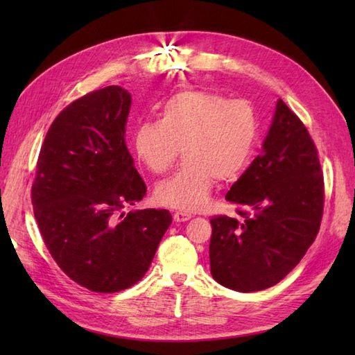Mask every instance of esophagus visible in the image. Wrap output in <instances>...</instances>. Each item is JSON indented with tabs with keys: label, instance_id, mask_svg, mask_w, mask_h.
I'll list each match as a JSON object with an SVG mask.
<instances>
[{
	"label": "esophagus",
	"instance_id": "1",
	"mask_svg": "<svg viewBox=\"0 0 355 355\" xmlns=\"http://www.w3.org/2000/svg\"><path fill=\"white\" fill-rule=\"evenodd\" d=\"M191 218H192L191 214H186V212H175V214H173V221H175V223L189 221Z\"/></svg>",
	"mask_w": 355,
	"mask_h": 355
}]
</instances>
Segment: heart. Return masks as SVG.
I'll use <instances>...</instances> for the list:
<instances>
[{
  "label": "heart",
  "instance_id": "obj_1",
  "mask_svg": "<svg viewBox=\"0 0 355 355\" xmlns=\"http://www.w3.org/2000/svg\"><path fill=\"white\" fill-rule=\"evenodd\" d=\"M259 130L252 102L193 89L169 97L158 120L135 126L132 146L154 173L168 172L183 149L184 163L155 187V200L160 206L195 212L207 205L216 180L232 183L244 172Z\"/></svg>",
  "mask_w": 355,
  "mask_h": 355
}]
</instances>
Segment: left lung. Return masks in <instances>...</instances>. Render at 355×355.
Listing matches in <instances>:
<instances>
[{
	"mask_svg": "<svg viewBox=\"0 0 355 355\" xmlns=\"http://www.w3.org/2000/svg\"><path fill=\"white\" fill-rule=\"evenodd\" d=\"M323 197L318 149L305 125L279 99L261 155L225 195L239 206L241 218L210 220L215 281L241 293L281 282L318 236Z\"/></svg>",
	"mask_w": 355,
	"mask_h": 355,
	"instance_id": "8db88e82",
	"label": "left lung"
}]
</instances>
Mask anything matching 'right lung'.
<instances>
[{
	"instance_id": "right-lung-1",
	"label": "right lung",
	"mask_w": 355,
	"mask_h": 355,
	"mask_svg": "<svg viewBox=\"0 0 355 355\" xmlns=\"http://www.w3.org/2000/svg\"><path fill=\"white\" fill-rule=\"evenodd\" d=\"M130 108L131 94L117 85L70 103L45 135L32 186L53 259L96 293L137 284L172 223L166 209L123 212L146 195L125 143Z\"/></svg>"
}]
</instances>
